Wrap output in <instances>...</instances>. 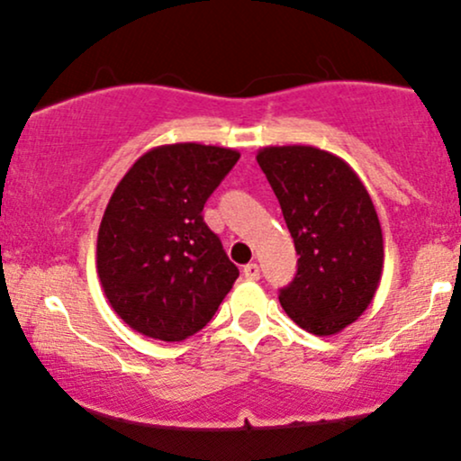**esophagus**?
I'll list each match as a JSON object with an SVG mask.
<instances>
[{
  "label": "esophagus",
  "instance_id": "1",
  "mask_svg": "<svg viewBox=\"0 0 461 461\" xmlns=\"http://www.w3.org/2000/svg\"><path fill=\"white\" fill-rule=\"evenodd\" d=\"M242 275H245L247 279H251V282H256V279H260V267H258L256 262L247 264V267L242 268Z\"/></svg>",
  "mask_w": 461,
  "mask_h": 461
}]
</instances>
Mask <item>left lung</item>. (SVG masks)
Instances as JSON below:
<instances>
[{"instance_id":"8db88e82","label":"left lung","mask_w":461,"mask_h":461,"mask_svg":"<svg viewBox=\"0 0 461 461\" xmlns=\"http://www.w3.org/2000/svg\"><path fill=\"white\" fill-rule=\"evenodd\" d=\"M256 158L299 256L279 303L314 336L342 331L364 314L382 279L384 236L373 199L356 171L330 151L264 147Z\"/></svg>"}]
</instances>
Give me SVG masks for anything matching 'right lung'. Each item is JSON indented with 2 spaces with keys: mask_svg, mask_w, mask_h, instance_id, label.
<instances>
[{
  "mask_svg": "<svg viewBox=\"0 0 461 461\" xmlns=\"http://www.w3.org/2000/svg\"><path fill=\"white\" fill-rule=\"evenodd\" d=\"M240 153L199 142L147 151L116 184L97 234L99 282L131 330L182 342L208 325L238 277L203 205Z\"/></svg>",
  "mask_w": 461,
  "mask_h": 461,
  "instance_id": "obj_1",
  "label": "right lung"
}]
</instances>
